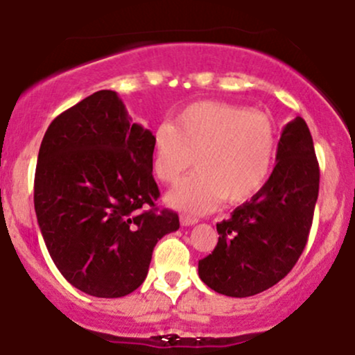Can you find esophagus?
I'll list each match as a JSON object with an SVG mask.
<instances>
[{
  "mask_svg": "<svg viewBox=\"0 0 355 355\" xmlns=\"http://www.w3.org/2000/svg\"><path fill=\"white\" fill-rule=\"evenodd\" d=\"M198 222V218H195V217H191V215H185V214H182L180 215V223L183 227H190V225H195V223Z\"/></svg>",
  "mask_w": 355,
  "mask_h": 355,
  "instance_id": "1",
  "label": "esophagus"
}]
</instances>
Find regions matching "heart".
<instances>
[{
    "instance_id": "1",
    "label": "heart",
    "mask_w": 355,
    "mask_h": 355,
    "mask_svg": "<svg viewBox=\"0 0 355 355\" xmlns=\"http://www.w3.org/2000/svg\"><path fill=\"white\" fill-rule=\"evenodd\" d=\"M277 153L275 128L263 113L220 101L185 107L172 125L158 126L152 145V172L177 183L197 157V173L168 193L175 209L202 214L225 200L243 203L263 189Z\"/></svg>"
}]
</instances>
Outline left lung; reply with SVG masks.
<instances>
[{"label":"left lung","mask_w":355,"mask_h":355,"mask_svg":"<svg viewBox=\"0 0 355 355\" xmlns=\"http://www.w3.org/2000/svg\"><path fill=\"white\" fill-rule=\"evenodd\" d=\"M275 160L263 189L217 223V247L198 260L202 282L218 294H260L280 282L302 255L320 180L304 118L284 126Z\"/></svg>","instance_id":"1"}]
</instances>
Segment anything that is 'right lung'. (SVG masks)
Returning a JSON list of instances; mask_svg holds the SVG:
<instances>
[{
  "instance_id": "1",
  "label": "right lung",
  "mask_w": 355,
  "mask_h": 355,
  "mask_svg": "<svg viewBox=\"0 0 355 355\" xmlns=\"http://www.w3.org/2000/svg\"><path fill=\"white\" fill-rule=\"evenodd\" d=\"M153 135L100 89L48 126L35 173V211L53 262L73 287L115 299L144 284L153 248L178 230L160 210ZM150 205L152 209H146Z\"/></svg>"
}]
</instances>
